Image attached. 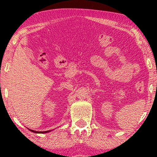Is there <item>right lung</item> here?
<instances>
[{
    "mask_svg": "<svg viewBox=\"0 0 157 157\" xmlns=\"http://www.w3.org/2000/svg\"><path fill=\"white\" fill-rule=\"evenodd\" d=\"M31 132H35V133H40V134H43V133H47L48 132H50V131H46V132H36V131H33V130H31Z\"/></svg>",
    "mask_w": 157,
    "mask_h": 157,
    "instance_id": "1",
    "label": "right lung"
}]
</instances>
